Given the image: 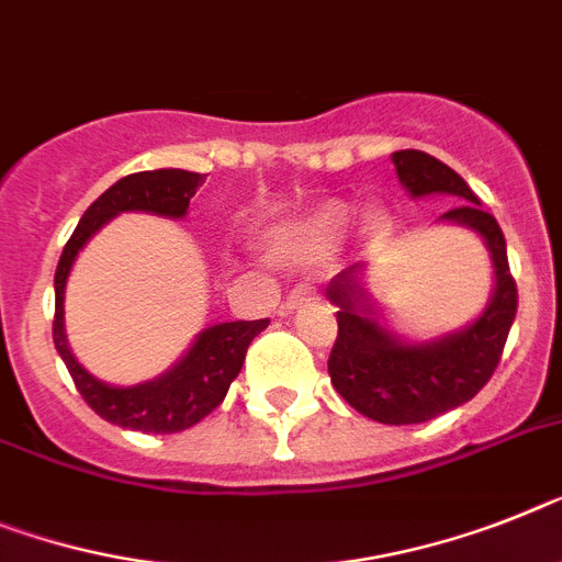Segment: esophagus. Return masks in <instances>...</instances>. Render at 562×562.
<instances>
[{"instance_id":"34e87169","label":"esophagus","mask_w":562,"mask_h":562,"mask_svg":"<svg viewBox=\"0 0 562 562\" xmlns=\"http://www.w3.org/2000/svg\"><path fill=\"white\" fill-rule=\"evenodd\" d=\"M314 300H317V291H311V289H294V291H291V296H289V303H285V308L296 311V308H303V305L314 303Z\"/></svg>"}]
</instances>
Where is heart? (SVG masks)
Returning <instances> with one entry per match:
<instances>
[{"instance_id":"obj_1","label":"heart","mask_w":562,"mask_h":562,"mask_svg":"<svg viewBox=\"0 0 562 562\" xmlns=\"http://www.w3.org/2000/svg\"><path fill=\"white\" fill-rule=\"evenodd\" d=\"M353 223V209L342 200H325L300 220L277 231L273 248L289 262H319L331 257Z\"/></svg>"}]
</instances>
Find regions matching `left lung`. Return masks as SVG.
I'll list each match as a JSON object with an SVG mask.
<instances>
[{"label":"left lung","mask_w":562,"mask_h":562,"mask_svg":"<svg viewBox=\"0 0 562 562\" xmlns=\"http://www.w3.org/2000/svg\"><path fill=\"white\" fill-rule=\"evenodd\" d=\"M391 159L412 196L451 193L465 200L440 220L477 231L494 266V294L483 314L431 342H403L376 323L369 291L360 282L362 266L337 273L325 291L337 305L339 331L328 357V374L339 397L376 423L412 426L469 403L492 380L517 314V285L508 271L506 237L497 220L480 209L465 179L423 150H394Z\"/></svg>","instance_id":"1"}]
</instances>
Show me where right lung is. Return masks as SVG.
Returning <instances> with one entry per match:
<instances>
[{"label":"right lung","mask_w":562,"mask_h":562,"mask_svg":"<svg viewBox=\"0 0 562 562\" xmlns=\"http://www.w3.org/2000/svg\"><path fill=\"white\" fill-rule=\"evenodd\" d=\"M202 182H205L202 173L182 171V168H159V171L122 177L85 211L77 231L70 234L68 245H65L59 266H56L54 346L68 366L74 385L85 403L113 426L145 434H177L196 426L202 417H209L216 405L223 403L231 383L237 380L239 369H243L251 339L262 328H268V319H237V323L211 325L196 334L193 346L173 369H168L157 380L131 385V389L102 383L88 374L77 362V357L70 353L68 339H65V282H68V273L77 254L82 251V245L122 211H148V214L171 216V220L186 216L188 202Z\"/></svg>","instance_id":"add662e5"}]
</instances>
